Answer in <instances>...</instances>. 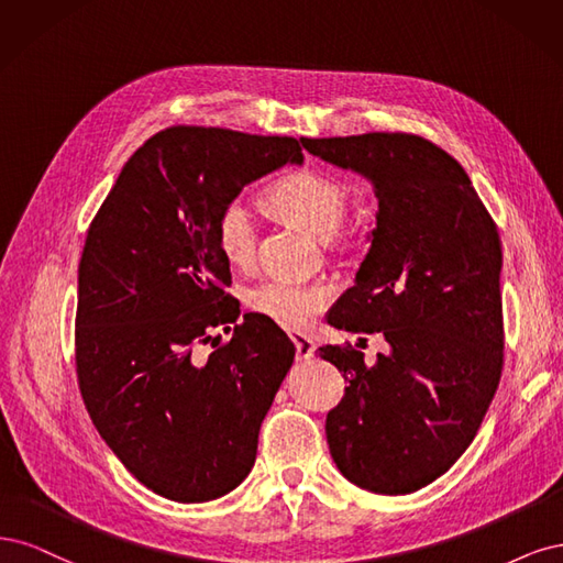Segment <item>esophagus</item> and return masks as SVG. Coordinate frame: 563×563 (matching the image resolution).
I'll use <instances>...</instances> for the list:
<instances>
[{
    "label": "esophagus",
    "mask_w": 563,
    "mask_h": 563,
    "mask_svg": "<svg viewBox=\"0 0 563 563\" xmlns=\"http://www.w3.org/2000/svg\"><path fill=\"white\" fill-rule=\"evenodd\" d=\"M289 339H292L295 349H297V360H311L313 357L316 346H313V339L311 336H306L301 332H295V334H289Z\"/></svg>",
    "instance_id": "34e87169"
}]
</instances>
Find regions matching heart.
<instances>
[{
  "label": "heart",
  "instance_id": "heart-1",
  "mask_svg": "<svg viewBox=\"0 0 563 563\" xmlns=\"http://www.w3.org/2000/svg\"><path fill=\"white\" fill-rule=\"evenodd\" d=\"M264 201L271 212L322 243L334 239L349 214V189L339 179L316 170L287 175L266 191ZM214 239L231 266H247L252 262L255 224L243 201H231L220 210ZM245 303L285 330H301L330 303V292L320 285L264 280L247 289Z\"/></svg>",
  "mask_w": 563,
  "mask_h": 563
}]
</instances>
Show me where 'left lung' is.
<instances>
[{
  "instance_id": "obj_1",
  "label": "left lung",
  "mask_w": 563,
  "mask_h": 563,
  "mask_svg": "<svg viewBox=\"0 0 563 563\" xmlns=\"http://www.w3.org/2000/svg\"><path fill=\"white\" fill-rule=\"evenodd\" d=\"M301 147L365 177L378 198L367 255L328 322L378 332L388 351L367 365L360 351L318 349L349 384L324 421L330 453L372 494L419 492L463 456L498 388L496 224L461 163L419 135L301 137Z\"/></svg>"
}]
</instances>
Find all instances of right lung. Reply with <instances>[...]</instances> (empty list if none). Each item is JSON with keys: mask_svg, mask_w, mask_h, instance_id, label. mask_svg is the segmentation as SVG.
Listing matches in <instances>:
<instances>
[{"mask_svg": "<svg viewBox=\"0 0 563 563\" xmlns=\"http://www.w3.org/2000/svg\"><path fill=\"white\" fill-rule=\"evenodd\" d=\"M301 166L295 137L173 125L125 161L88 229L79 264L77 374L84 405L117 459L154 494L214 500L255 465L266 411L295 362L274 322H235L229 262L214 239L243 187Z\"/></svg>", "mask_w": 563, "mask_h": 563, "instance_id": "1", "label": "right lung"}]
</instances>
